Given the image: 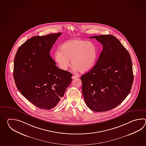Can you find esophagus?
Segmentation results:
<instances>
[{
	"label": "esophagus",
	"mask_w": 146,
	"mask_h": 146,
	"mask_svg": "<svg viewBox=\"0 0 146 146\" xmlns=\"http://www.w3.org/2000/svg\"><path fill=\"white\" fill-rule=\"evenodd\" d=\"M79 76H76V75H74V76H72V78L73 79H75L76 78H77Z\"/></svg>",
	"instance_id": "34e87169"
}]
</instances>
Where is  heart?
I'll return each mask as SVG.
<instances>
[{"label": "heart", "instance_id": "1", "mask_svg": "<svg viewBox=\"0 0 146 146\" xmlns=\"http://www.w3.org/2000/svg\"><path fill=\"white\" fill-rule=\"evenodd\" d=\"M98 57V47L95 44L82 40L67 41L56 50L54 59L60 68L66 70L71 59L74 70L89 72L96 65Z\"/></svg>", "mask_w": 146, "mask_h": 146}]
</instances>
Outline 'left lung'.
<instances>
[{
  "label": "left lung",
  "instance_id": "1",
  "mask_svg": "<svg viewBox=\"0 0 146 146\" xmlns=\"http://www.w3.org/2000/svg\"><path fill=\"white\" fill-rule=\"evenodd\" d=\"M103 45L96 65L81 77L87 106L95 112L108 111L117 106L129 94L133 83L129 53L112 35L90 37Z\"/></svg>",
  "mask_w": 146,
  "mask_h": 146
}]
</instances>
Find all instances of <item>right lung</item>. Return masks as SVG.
Returning <instances> with one entry per match:
<instances>
[{
	"label": "right lung",
	"mask_w": 146,
	"mask_h": 146,
	"mask_svg": "<svg viewBox=\"0 0 146 146\" xmlns=\"http://www.w3.org/2000/svg\"><path fill=\"white\" fill-rule=\"evenodd\" d=\"M61 34L31 37L19 47L15 57L16 86L23 96L42 110L57 106L72 82V74L57 68L50 56V50Z\"/></svg>",
	"instance_id": "right-lung-1"
}]
</instances>
